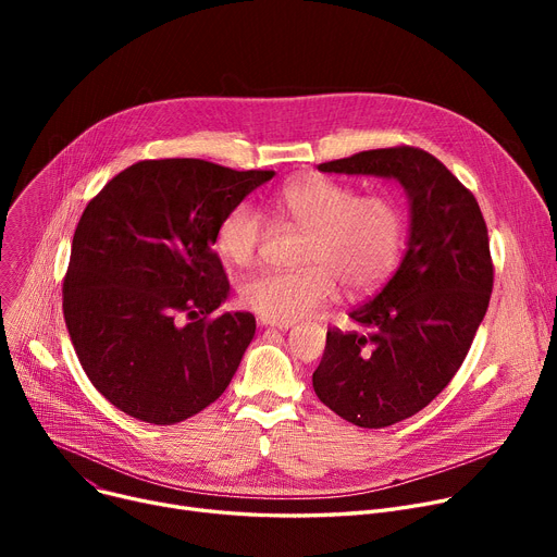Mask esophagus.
<instances>
[{
    "label": "esophagus",
    "mask_w": 557,
    "mask_h": 557,
    "mask_svg": "<svg viewBox=\"0 0 557 557\" xmlns=\"http://www.w3.org/2000/svg\"><path fill=\"white\" fill-rule=\"evenodd\" d=\"M259 323L261 325H267V327H275V330H288V327H294V323H288V320H269V318H259Z\"/></svg>",
    "instance_id": "esophagus-1"
}]
</instances>
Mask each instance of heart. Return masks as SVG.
Masks as SVG:
<instances>
[{"label": "heart", "mask_w": 557, "mask_h": 557, "mask_svg": "<svg viewBox=\"0 0 557 557\" xmlns=\"http://www.w3.org/2000/svg\"><path fill=\"white\" fill-rule=\"evenodd\" d=\"M275 212L307 232L290 273H261L242 284V302L269 320L309 315L336 294L366 296L382 286L401 252V214L379 194L357 191L325 175H309L284 185ZM267 242V223L248 202L230 208L216 225L214 244L234 267H250Z\"/></svg>", "instance_id": "b5f03b06"}]
</instances>
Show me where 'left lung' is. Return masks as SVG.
I'll return each instance as SVG.
<instances>
[{
    "instance_id": "obj_1",
    "label": "left lung",
    "mask_w": 557,
    "mask_h": 557,
    "mask_svg": "<svg viewBox=\"0 0 557 557\" xmlns=\"http://www.w3.org/2000/svg\"><path fill=\"white\" fill-rule=\"evenodd\" d=\"M318 171L395 178L411 205L404 259L379 294L327 330L318 399L363 429L397 424L443 393L490 305L494 269L474 194L416 146L361 151Z\"/></svg>"
}]
</instances>
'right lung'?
Returning a JSON list of instances; mask_svg holds the SVG:
<instances>
[{"label": "right lung", "instance_id": "obj_1", "mask_svg": "<svg viewBox=\"0 0 557 557\" xmlns=\"http://www.w3.org/2000/svg\"><path fill=\"white\" fill-rule=\"evenodd\" d=\"M273 175L141 160L87 202L63 282L65 325L87 379L126 416L183 422L232 382L255 315L212 318L230 294L214 232Z\"/></svg>", "mask_w": 557, "mask_h": 557}]
</instances>
